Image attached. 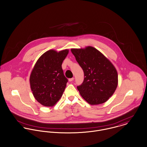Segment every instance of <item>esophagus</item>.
<instances>
[{
	"label": "esophagus",
	"mask_w": 147,
	"mask_h": 147,
	"mask_svg": "<svg viewBox=\"0 0 147 147\" xmlns=\"http://www.w3.org/2000/svg\"><path fill=\"white\" fill-rule=\"evenodd\" d=\"M74 78H69V81L72 82V81H74Z\"/></svg>",
	"instance_id": "esophagus-1"
}]
</instances>
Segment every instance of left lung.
Segmentation results:
<instances>
[{"instance_id":"8db88e82","label":"left lung","mask_w":147,"mask_h":147,"mask_svg":"<svg viewBox=\"0 0 147 147\" xmlns=\"http://www.w3.org/2000/svg\"><path fill=\"white\" fill-rule=\"evenodd\" d=\"M71 51L84 72V80L77 86L82 97L91 105L106 102L118 85V74L113 64L98 49L88 46Z\"/></svg>"}]
</instances>
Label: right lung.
Segmentation results:
<instances>
[{
    "mask_svg": "<svg viewBox=\"0 0 147 147\" xmlns=\"http://www.w3.org/2000/svg\"><path fill=\"white\" fill-rule=\"evenodd\" d=\"M69 53L67 49L57 52L50 49L37 60L30 76L33 96L40 104L52 107L61 98L67 79L62 63Z\"/></svg>",
    "mask_w": 147,
    "mask_h": 147,
    "instance_id": "1",
    "label": "right lung"
}]
</instances>
